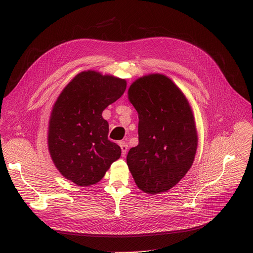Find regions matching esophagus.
Wrapping results in <instances>:
<instances>
[{
    "label": "esophagus",
    "mask_w": 253,
    "mask_h": 253,
    "mask_svg": "<svg viewBox=\"0 0 253 253\" xmlns=\"http://www.w3.org/2000/svg\"><path fill=\"white\" fill-rule=\"evenodd\" d=\"M119 145H120L121 150H122V156H125L126 153H127V150H128L127 143H126L125 141H120V142H119Z\"/></svg>",
    "instance_id": "1"
}]
</instances>
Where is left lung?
<instances>
[{
	"mask_svg": "<svg viewBox=\"0 0 253 253\" xmlns=\"http://www.w3.org/2000/svg\"><path fill=\"white\" fill-rule=\"evenodd\" d=\"M128 95L139 116V143L129 150L127 165L142 191L165 192L185 176L195 157L197 133L190 105L161 74L136 80Z\"/></svg>",
	"mask_w": 253,
	"mask_h": 253,
	"instance_id": "obj_1",
	"label": "left lung"
}]
</instances>
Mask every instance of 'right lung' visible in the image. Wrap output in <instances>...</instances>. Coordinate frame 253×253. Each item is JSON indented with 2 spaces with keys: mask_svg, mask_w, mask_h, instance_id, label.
Listing matches in <instances>:
<instances>
[{
  "mask_svg": "<svg viewBox=\"0 0 253 253\" xmlns=\"http://www.w3.org/2000/svg\"><path fill=\"white\" fill-rule=\"evenodd\" d=\"M125 89L123 79L86 71L65 87L53 107L49 151L61 174L79 186L99 182L121 156L120 146L108 139L102 112Z\"/></svg>",
  "mask_w": 253,
  "mask_h": 253,
  "instance_id": "1",
  "label": "right lung"
}]
</instances>
